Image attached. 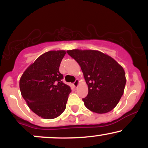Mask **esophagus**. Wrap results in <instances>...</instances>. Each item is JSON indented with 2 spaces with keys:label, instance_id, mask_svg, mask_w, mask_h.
<instances>
[{
  "label": "esophagus",
  "instance_id": "esophagus-1",
  "mask_svg": "<svg viewBox=\"0 0 148 148\" xmlns=\"http://www.w3.org/2000/svg\"><path fill=\"white\" fill-rule=\"evenodd\" d=\"M79 79H76V81H74V84H73V86H74L75 88H77L78 86H79Z\"/></svg>",
  "mask_w": 148,
  "mask_h": 148
}]
</instances>
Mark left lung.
<instances>
[{"label": "left lung", "mask_w": 148, "mask_h": 148, "mask_svg": "<svg viewBox=\"0 0 148 148\" xmlns=\"http://www.w3.org/2000/svg\"><path fill=\"white\" fill-rule=\"evenodd\" d=\"M67 52L81 66L88 85V96L83 99L86 108L99 114L112 111L125 90L126 77L123 67L99 51L73 49Z\"/></svg>", "instance_id": "1"}]
</instances>
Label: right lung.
I'll return each instance as SVG.
<instances>
[{"instance_id":"right-lung-1","label":"right lung","mask_w":148,"mask_h":148,"mask_svg":"<svg viewBox=\"0 0 148 148\" xmlns=\"http://www.w3.org/2000/svg\"><path fill=\"white\" fill-rule=\"evenodd\" d=\"M64 50L49 51L30 64L19 81L21 95L32 111L44 119H53L63 113L71 88L62 83L59 72Z\"/></svg>"}]
</instances>
